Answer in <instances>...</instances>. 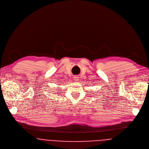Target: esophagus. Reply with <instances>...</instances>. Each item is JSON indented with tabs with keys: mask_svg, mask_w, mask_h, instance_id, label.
Returning a JSON list of instances; mask_svg holds the SVG:
<instances>
[{
	"mask_svg": "<svg viewBox=\"0 0 149 149\" xmlns=\"http://www.w3.org/2000/svg\"><path fill=\"white\" fill-rule=\"evenodd\" d=\"M74 80L75 81H77L78 80H79V77H78V76H74Z\"/></svg>",
	"mask_w": 149,
	"mask_h": 149,
	"instance_id": "34e87169",
	"label": "esophagus"
}]
</instances>
